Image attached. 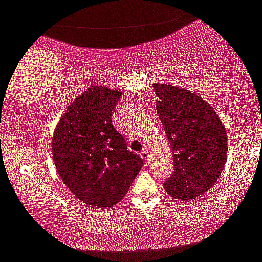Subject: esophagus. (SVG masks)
Here are the masks:
<instances>
[{"label":"esophagus","instance_id":"34e87169","mask_svg":"<svg viewBox=\"0 0 262 262\" xmlns=\"http://www.w3.org/2000/svg\"><path fill=\"white\" fill-rule=\"evenodd\" d=\"M148 150H146V149H144V150H141V153H140V157L141 158H143V161L144 162H148Z\"/></svg>","mask_w":262,"mask_h":262}]
</instances>
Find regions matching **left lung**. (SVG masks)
<instances>
[{"instance_id":"left-lung-1","label":"left lung","mask_w":262,"mask_h":262,"mask_svg":"<svg viewBox=\"0 0 262 262\" xmlns=\"http://www.w3.org/2000/svg\"><path fill=\"white\" fill-rule=\"evenodd\" d=\"M157 113L172 148L175 171L163 186L176 199L196 198L217 181L228 156V135L215 109L189 90L154 86Z\"/></svg>"}]
</instances>
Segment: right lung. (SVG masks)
Returning a JSON list of instances; mask_svg holds the SVG:
<instances>
[{
  "mask_svg": "<svg viewBox=\"0 0 262 262\" xmlns=\"http://www.w3.org/2000/svg\"><path fill=\"white\" fill-rule=\"evenodd\" d=\"M121 91L92 86L61 116L52 157L61 180L83 203L99 208L118 203L143 167L112 124Z\"/></svg>",
  "mask_w": 262,
  "mask_h": 262,
  "instance_id": "add662e5",
  "label": "right lung"
}]
</instances>
